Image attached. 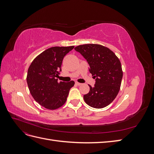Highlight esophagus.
<instances>
[{
  "instance_id": "34e87169",
  "label": "esophagus",
  "mask_w": 154,
  "mask_h": 154,
  "mask_svg": "<svg viewBox=\"0 0 154 154\" xmlns=\"http://www.w3.org/2000/svg\"><path fill=\"white\" fill-rule=\"evenodd\" d=\"M75 83H76V84L77 85H78V86H80V85H82V83H78V82H76Z\"/></svg>"
}]
</instances>
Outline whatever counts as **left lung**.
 Here are the masks:
<instances>
[{
	"mask_svg": "<svg viewBox=\"0 0 154 154\" xmlns=\"http://www.w3.org/2000/svg\"><path fill=\"white\" fill-rule=\"evenodd\" d=\"M89 65V71L96 78L94 87L83 96L85 103L93 108L102 109L117 96L123 78L122 64L113 51L99 44H84L74 48Z\"/></svg>",
	"mask_w": 154,
	"mask_h": 154,
	"instance_id": "1",
	"label": "left lung"
}]
</instances>
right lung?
<instances>
[{"label": "right lung", "instance_id": "right-lung-1", "mask_svg": "<svg viewBox=\"0 0 154 154\" xmlns=\"http://www.w3.org/2000/svg\"><path fill=\"white\" fill-rule=\"evenodd\" d=\"M74 46L53 47L33 60L27 71V83L34 100L45 109L54 110L61 107L67 100L74 82H58L62 71L63 59Z\"/></svg>", "mask_w": 154, "mask_h": 154}]
</instances>
